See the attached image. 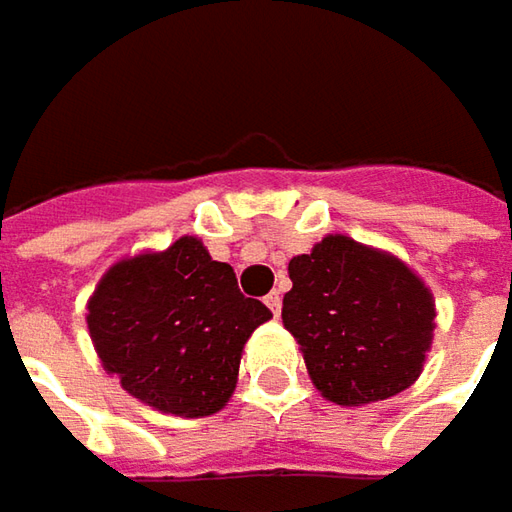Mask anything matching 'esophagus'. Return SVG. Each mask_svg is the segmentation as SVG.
Here are the masks:
<instances>
[{
    "mask_svg": "<svg viewBox=\"0 0 512 512\" xmlns=\"http://www.w3.org/2000/svg\"><path fill=\"white\" fill-rule=\"evenodd\" d=\"M266 306H269V309H272V315L278 318L280 309H283V295H280L278 289H272V292L266 295Z\"/></svg>",
    "mask_w": 512,
    "mask_h": 512,
    "instance_id": "34e87169",
    "label": "esophagus"
}]
</instances>
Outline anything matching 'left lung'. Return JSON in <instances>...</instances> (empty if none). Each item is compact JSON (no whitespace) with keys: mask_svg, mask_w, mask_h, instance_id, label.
<instances>
[{"mask_svg":"<svg viewBox=\"0 0 512 512\" xmlns=\"http://www.w3.org/2000/svg\"><path fill=\"white\" fill-rule=\"evenodd\" d=\"M283 326L326 401L361 407L415 384L433 344L435 300L398 257L329 234L289 260Z\"/></svg>","mask_w":512,"mask_h":512,"instance_id":"obj_1","label":"left lung"}]
</instances>
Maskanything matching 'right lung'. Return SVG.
I'll return each mask as SVG.
<instances>
[{
    "label": "right lung",
    "instance_id": "right-lung-1",
    "mask_svg": "<svg viewBox=\"0 0 512 512\" xmlns=\"http://www.w3.org/2000/svg\"><path fill=\"white\" fill-rule=\"evenodd\" d=\"M269 318L197 237L114 263L88 300V332L105 372L128 395L180 418L226 407L243 344Z\"/></svg>",
    "mask_w": 512,
    "mask_h": 512
}]
</instances>
